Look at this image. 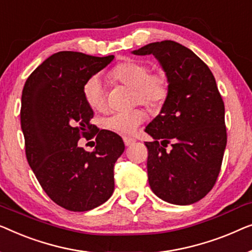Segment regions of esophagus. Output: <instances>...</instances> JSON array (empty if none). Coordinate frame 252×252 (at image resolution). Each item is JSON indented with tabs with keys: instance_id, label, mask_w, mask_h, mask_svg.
Here are the masks:
<instances>
[{
	"instance_id": "34e87169",
	"label": "esophagus",
	"mask_w": 252,
	"mask_h": 252,
	"mask_svg": "<svg viewBox=\"0 0 252 252\" xmlns=\"http://www.w3.org/2000/svg\"><path fill=\"white\" fill-rule=\"evenodd\" d=\"M125 144H126V146H130V145H132V144H134L136 143V140L133 139V138H125Z\"/></svg>"
}]
</instances>
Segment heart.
Here are the masks:
<instances>
[{"label": "heart", "mask_w": 252, "mask_h": 252, "mask_svg": "<svg viewBox=\"0 0 252 252\" xmlns=\"http://www.w3.org/2000/svg\"><path fill=\"white\" fill-rule=\"evenodd\" d=\"M113 79L134 90V101L150 107L162 105L168 97L169 82L162 72L151 73L150 66L140 62L123 63L112 72ZM83 95L87 104L94 111H101L106 106L105 87L100 77L94 75L83 87ZM146 119L143 109L119 112L105 120V126L123 136H132Z\"/></svg>", "instance_id": "1"}]
</instances>
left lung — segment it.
<instances>
[{"label": "left lung", "mask_w": 252, "mask_h": 252, "mask_svg": "<svg viewBox=\"0 0 252 252\" xmlns=\"http://www.w3.org/2000/svg\"><path fill=\"white\" fill-rule=\"evenodd\" d=\"M131 54L153 55L169 82L160 114L145 129L154 139L145 143L151 189L168 203H195L214 187L227 143L225 106L214 74L192 50L173 41L154 42Z\"/></svg>", "instance_id": "8db88e82"}]
</instances>
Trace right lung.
<instances>
[{
	"label": "right lung",
	"instance_id": "obj_1",
	"mask_svg": "<svg viewBox=\"0 0 252 252\" xmlns=\"http://www.w3.org/2000/svg\"><path fill=\"white\" fill-rule=\"evenodd\" d=\"M113 59L57 52L28 76L23 89L20 122L28 164L48 196L69 211H89L114 192V164L125 143L92 125L94 111L83 95L87 81ZM90 134L96 137L91 152L77 145Z\"/></svg>",
	"mask_w": 252,
	"mask_h": 252
}]
</instances>
